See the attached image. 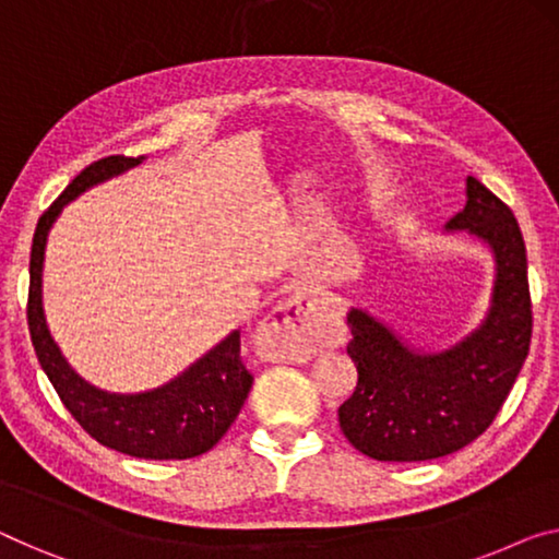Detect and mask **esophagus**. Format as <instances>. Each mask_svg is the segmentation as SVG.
Returning <instances> with one entry per match:
<instances>
[{
    "mask_svg": "<svg viewBox=\"0 0 559 559\" xmlns=\"http://www.w3.org/2000/svg\"><path fill=\"white\" fill-rule=\"evenodd\" d=\"M263 331L283 359L304 361L319 346L336 344L344 336V321L329 298L316 294L278 304L265 319Z\"/></svg>",
    "mask_w": 559,
    "mask_h": 559,
    "instance_id": "obj_1",
    "label": "esophagus"
}]
</instances>
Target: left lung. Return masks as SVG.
Masks as SVG:
<instances>
[{
	"instance_id": "left-lung-1",
	"label": "left lung",
	"mask_w": 559,
	"mask_h": 559,
	"mask_svg": "<svg viewBox=\"0 0 559 559\" xmlns=\"http://www.w3.org/2000/svg\"><path fill=\"white\" fill-rule=\"evenodd\" d=\"M485 243L495 258L492 301L447 348L414 346L366 308H348L346 352L359 381L338 406V424L361 454L379 462H424L477 439L518 379L532 338L527 251L510 207L466 175V205L444 226Z\"/></svg>"
}]
</instances>
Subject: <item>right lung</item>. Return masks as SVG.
<instances>
[{
	"mask_svg": "<svg viewBox=\"0 0 559 559\" xmlns=\"http://www.w3.org/2000/svg\"><path fill=\"white\" fill-rule=\"evenodd\" d=\"M143 160L145 155H110L93 163L39 218L29 255V336L39 366L60 394L64 409L99 444L138 460H190L218 444L253 386L251 371L240 359V331H230L221 344H215L168 384L138 394H115L93 386L67 364L49 333L45 306H41L47 236L60 218L62 207L85 190L135 168Z\"/></svg>",
	"mask_w": 559,
	"mask_h": 559,
	"instance_id": "right-lung-1",
	"label": "right lung"
}]
</instances>
